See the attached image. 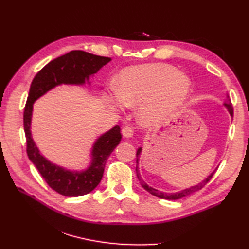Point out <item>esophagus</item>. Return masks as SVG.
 Wrapping results in <instances>:
<instances>
[{
	"instance_id": "esophagus-1",
	"label": "esophagus",
	"mask_w": 249,
	"mask_h": 249,
	"mask_svg": "<svg viewBox=\"0 0 249 249\" xmlns=\"http://www.w3.org/2000/svg\"><path fill=\"white\" fill-rule=\"evenodd\" d=\"M122 135H123L125 138H130L134 135V129L130 127V126H124L122 128Z\"/></svg>"
}]
</instances>
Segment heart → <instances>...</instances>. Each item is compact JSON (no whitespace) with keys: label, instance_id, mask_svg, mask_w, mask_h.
<instances>
[{"label":"heart","instance_id":"heart-1","mask_svg":"<svg viewBox=\"0 0 249 249\" xmlns=\"http://www.w3.org/2000/svg\"><path fill=\"white\" fill-rule=\"evenodd\" d=\"M190 80L166 64L130 66L116 78V88L103 95L110 109L137 107L142 124L156 126L174 113L186 98Z\"/></svg>","mask_w":249,"mask_h":249}]
</instances>
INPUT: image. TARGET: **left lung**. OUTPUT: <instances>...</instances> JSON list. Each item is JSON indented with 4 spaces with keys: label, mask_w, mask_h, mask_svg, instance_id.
Instances as JSON below:
<instances>
[{
    "label": "left lung",
    "mask_w": 249,
    "mask_h": 249,
    "mask_svg": "<svg viewBox=\"0 0 249 249\" xmlns=\"http://www.w3.org/2000/svg\"><path fill=\"white\" fill-rule=\"evenodd\" d=\"M224 105L226 106L227 110L229 111L230 115L233 116V108H232V106H231L230 102H227V103H225ZM141 151H142V149H141V147H139L138 151H137V154H136V155H137V161H136V162H137V166H136L137 177H138V178H139V181H140V183H141V186L143 187V188L146 190V192H149L151 195L155 196V197H158V198L166 199V200H178V199H181V198L186 197V196H188V195H190V194H193V193H195V192H198L199 189L203 188V187L205 186V185L210 182V179L212 178V177L214 176V173H215V171L211 173L208 178H206L205 179H203V181L201 182V183H199L198 185H196V186H192V187L186 188V189L179 190V192H177V193H163V192H160V190H157V189H155V188L150 187L149 185H147V184L143 181V179L141 178V176H140L139 170H138V162H139V157H140V154H141Z\"/></svg>",
    "instance_id": "left-lung-1"
}]
</instances>
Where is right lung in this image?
<instances>
[{
	"label": "right lung",
	"mask_w": 249,
	"mask_h": 249,
	"mask_svg": "<svg viewBox=\"0 0 249 249\" xmlns=\"http://www.w3.org/2000/svg\"><path fill=\"white\" fill-rule=\"evenodd\" d=\"M110 61V57L95 55L82 50H72L49 62L36 73L31 83L23 112L26 153L46 183L56 193L66 197H78L91 193L102 181L106 161L122 139L120 126H114L96 140L91 153V165L88 169L83 171L66 170L46 160L32 138L33 104L37 98L60 84L82 86L89 82V77Z\"/></svg>",
	"instance_id": "1"
}]
</instances>
